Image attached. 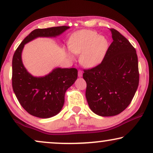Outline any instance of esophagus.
I'll list each match as a JSON object with an SVG mask.
<instances>
[{"mask_svg":"<svg viewBox=\"0 0 153 153\" xmlns=\"http://www.w3.org/2000/svg\"><path fill=\"white\" fill-rule=\"evenodd\" d=\"M82 75H83L82 71H81V70H79V72H78V76H79V77H81V76H82Z\"/></svg>","mask_w":153,"mask_h":153,"instance_id":"34e87169","label":"esophagus"}]
</instances>
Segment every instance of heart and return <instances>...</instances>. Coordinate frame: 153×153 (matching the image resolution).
<instances>
[{"label": "heart", "mask_w": 153, "mask_h": 153, "mask_svg": "<svg viewBox=\"0 0 153 153\" xmlns=\"http://www.w3.org/2000/svg\"><path fill=\"white\" fill-rule=\"evenodd\" d=\"M68 47L69 55L72 56L71 51L81 53V63L87 68H93L104 59L108 48V42L105 37L99 35L95 31L81 30L71 35Z\"/></svg>", "instance_id": "obj_1"}]
</instances>
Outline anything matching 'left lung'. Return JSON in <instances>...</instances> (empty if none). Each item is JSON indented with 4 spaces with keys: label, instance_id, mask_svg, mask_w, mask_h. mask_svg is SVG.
<instances>
[{
    "label": "left lung",
    "instance_id": "1",
    "mask_svg": "<svg viewBox=\"0 0 153 153\" xmlns=\"http://www.w3.org/2000/svg\"><path fill=\"white\" fill-rule=\"evenodd\" d=\"M100 64L83 70L89 107L100 116L120 114L131 103L139 82L137 51L118 30Z\"/></svg>",
    "mask_w": 153,
    "mask_h": 153
}]
</instances>
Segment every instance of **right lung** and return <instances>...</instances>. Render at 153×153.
<instances>
[{"instance_id": "1", "label": "right lung", "mask_w": 153, "mask_h": 153, "mask_svg": "<svg viewBox=\"0 0 153 153\" xmlns=\"http://www.w3.org/2000/svg\"><path fill=\"white\" fill-rule=\"evenodd\" d=\"M69 26H62L33 30L20 44L12 58V88L18 101L28 114L37 118H48L61 111L67 90L76 80L75 68H56L49 74L35 77L28 73L22 60L26 43L39 37H51L62 34Z\"/></svg>"}]
</instances>
